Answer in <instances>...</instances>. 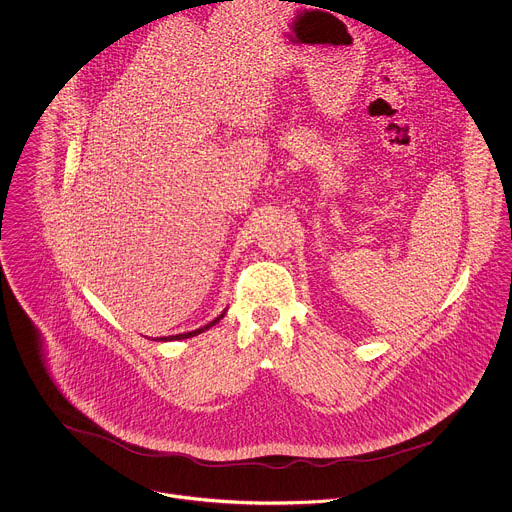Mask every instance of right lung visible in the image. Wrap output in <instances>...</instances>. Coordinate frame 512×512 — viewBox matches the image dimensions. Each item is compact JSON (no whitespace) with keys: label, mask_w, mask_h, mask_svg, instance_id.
<instances>
[{"label":"right lung","mask_w":512,"mask_h":512,"mask_svg":"<svg viewBox=\"0 0 512 512\" xmlns=\"http://www.w3.org/2000/svg\"><path fill=\"white\" fill-rule=\"evenodd\" d=\"M223 315H225V311L217 317V319H213L211 323H207L205 327H201V329H195V331H189V333H181V335H171V337H163V339H159V341H177V339H189V337H195V335H199V333H203V331H207L209 327H213L215 323H219L221 319H223Z\"/></svg>","instance_id":"add662e5"}]
</instances>
